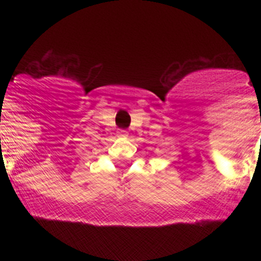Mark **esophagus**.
I'll return each mask as SVG.
<instances>
[{
  "label": "esophagus",
  "instance_id": "esophagus-1",
  "mask_svg": "<svg viewBox=\"0 0 261 261\" xmlns=\"http://www.w3.org/2000/svg\"><path fill=\"white\" fill-rule=\"evenodd\" d=\"M117 136H119V137H126V136H128V132H126L125 129H119V130H117Z\"/></svg>",
  "mask_w": 261,
  "mask_h": 261
}]
</instances>
